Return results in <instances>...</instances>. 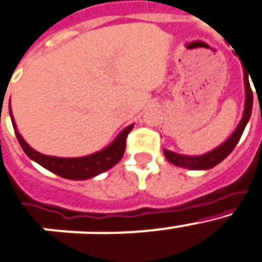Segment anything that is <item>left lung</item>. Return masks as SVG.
<instances>
[{
	"label": "left lung",
	"mask_w": 262,
	"mask_h": 262,
	"mask_svg": "<svg viewBox=\"0 0 262 262\" xmlns=\"http://www.w3.org/2000/svg\"><path fill=\"white\" fill-rule=\"evenodd\" d=\"M244 69V68H243ZM249 72L244 70V87H246V102H244V112H243V117L240 122L237 124L236 129L234 133L228 137L227 140L215 147L211 151L206 152L202 155H183L173 152L171 150H166L163 148L164 157L167 158L169 163L173 166L183 167V168L188 169H210L219 164L223 159L231 154V151L234 150L235 146L239 142L240 137H242L243 132L246 129L247 124L249 121V117L252 114V105H253V94L251 90V84H249Z\"/></svg>",
	"instance_id": "left-lung-1"
}]
</instances>
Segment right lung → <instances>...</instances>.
<instances>
[{
    "label": "right lung",
    "instance_id": "add662e5",
    "mask_svg": "<svg viewBox=\"0 0 262 262\" xmlns=\"http://www.w3.org/2000/svg\"><path fill=\"white\" fill-rule=\"evenodd\" d=\"M9 111H10L11 122H13L14 130H15V136L26 155L48 171L53 172V173L63 179H69V180H87V179L95 178V176L100 175L103 172L116 166L121 160L124 151H125L126 137L134 126V124H130L125 129H122L119 136L107 147L102 148L94 154L78 158L51 157V155L41 154V152L34 150L23 140V137L20 136L19 130L16 128L15 120H14L13 112H11L10 102H9Z\"/></svg>",
    "mask_w": 262,
    "mask_h": 262
}]
</instances>
